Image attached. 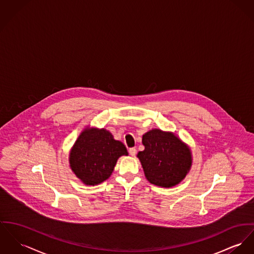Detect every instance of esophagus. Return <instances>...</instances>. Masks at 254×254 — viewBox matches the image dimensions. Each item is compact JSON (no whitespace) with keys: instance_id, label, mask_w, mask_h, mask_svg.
<instances>
[{"instance_id":"1","label":"esophagus","mask_w":254,"mask_h":254,"mask_svg":"<svg viewBox=\"0 0 254 254\" xmlns=\"http://www.w3.org/2000/svg\"><path fill=\"white\" fill-rule=\"evenodd\" d=\"M136 149L135 148H129V150H128V153H129V155L130 156H135L136 155Z\"/></svg>"}]
</instances>
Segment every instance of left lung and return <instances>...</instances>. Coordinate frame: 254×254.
Segmentation results:
<instances>
[{"mask_svg": "<svg viewBox=\"0 0 254 254\" xmlns=\"http://www.w3.org/2000/svg\"><path fill=\"white\" fill-rule=\"evenodd\" d=\"M142 143L145 150L137 157L151 184L161 188L175 187L190 170V149L174 133L155 128L143 135Z\"/></svg>", "mask_w": 254, "mask_h": 254, "instance_id": "left-lung-1", "label": "left lung"}]
</instances>
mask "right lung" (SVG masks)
Returning a JSON list of instances; mask_svg holds the SVG:
<instances>
[{"label": "right lung", "instance_id": "obj_1", "mask_svg": "<svg viewBox=\"0 0 254 254\" xmlns=\"http://www.w3.org/2000/svg\"><path fill=\"white\" fill-rule=\"evenodd\" d=\"M127 155V148L104 128L87 127L79 135L69 153L72 172L87 186L107 180L120 156Z\"/></svg>", "mask_w": 254, "mask_h": 254}]
</instances>
